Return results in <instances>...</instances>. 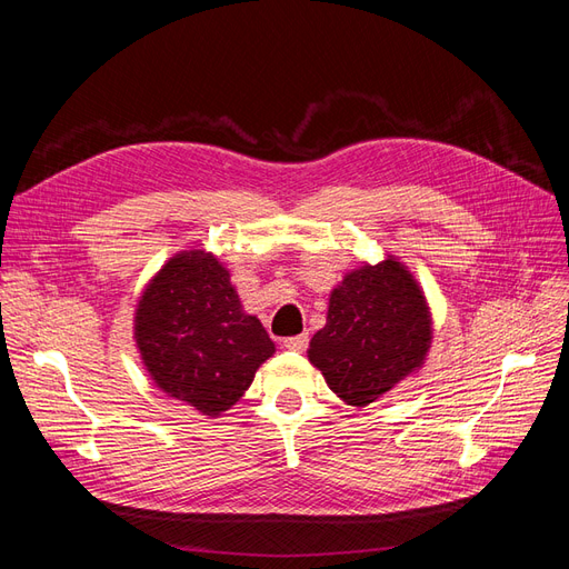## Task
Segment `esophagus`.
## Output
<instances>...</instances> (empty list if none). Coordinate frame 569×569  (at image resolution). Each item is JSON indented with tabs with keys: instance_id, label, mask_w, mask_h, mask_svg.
I'll use <instances>...</instances> for the list:
<instances>
[{
	"instance_id": "esophagus-1",
	"label": "esophagus",
	"mask_w": 569,
	"mask_h": 569,
	"mask_svg": "<svg viewBox=\"0 0 569 569\" xmlns=\"http://www.w3.org/2000/svg\"><path fill=\"white\" fill-rule=\"evenodd\" d=\"M306 347H308V337L306 335L287 337L284 339V349H289V351H306Z\"/></svg>"
}]
</instances>
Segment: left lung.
I'll use <instances>...</instances> for the list:
<instances>
[{"label":"left lung","instance_id":"1","mask_svg":"<svg viewBox=\"0 0 569 569\" xmlns=\"http://www.w3.org/2000/svg\"><path fill=\"white\" fill-rule=\"evenodd\" d=\"M429 341L432 322L420 287L387 258L349 272L332 291L308 360L339 399L363 408L422 366Z\"/></svg>","mask_w":569,"mask_h":569}]
</instances>
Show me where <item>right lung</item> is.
<instances>
[{
	"label": "right lung",
	"mask_w": 569,
	"mask_h": 569,
	"mask_svg": "<svg viewBox=\"0 0 569 569\" xmlns=\"http://www.w3.org/2000/svg\"><path fill=\"white\" fill-rule=\"evenodd\" d=\"M134 339L151 380L168 396L220 416L274 353L261 320L247 316L218 258L182 251L137 306Z\"/></svg>",
	"instance_id": "1"
}]
</instances>
